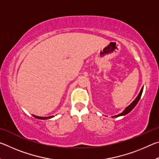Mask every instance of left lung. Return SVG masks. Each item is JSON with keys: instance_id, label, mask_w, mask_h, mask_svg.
Returning a JSON list of instances; mask_svg holds the SVG:
<instances>
[{"instance_id": "1", "label": "left lung", "mask_w": 159, "mask_h": 159, "mask_svg": "<svg viewBox=\"0 0 159 159\" xmlns=\"http://www.w3.org/2000/svg\"><path fill=\"white\" fill-rule=\"evenodd\" d=\"M143 88H144V87L142 88L140 92H139V93L138 94V97H137V98L134 99V100L133 102H132V103L130 104V105H128L124 110H123V111H122L121 113H120V114H118V115H116V116H112V117L116 118V117H118V116H125L126 114H128V113H130L132 111V110H133L134 108V107L137 105V104L138 103L139 100V99H140L142 92H143Z\"/></svg>"}]
</instances>
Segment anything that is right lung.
<instances>
[{"label":"right lung","mask_w":159,"mask_h":159,"mask_svg":"<svg viewBox=\"0 0 159 159\" xmlns=\"http://www.w3.org/2000/svg\"><path fill=\"white\" fill-rule=\"evenodd\" d=\"M33 116L38 118V119H41V120H46V119H50L51 118H53L54 116H48V117H41V116H35L33 115Z\"/></svg>","instance_id":"1"}]
</instances>
